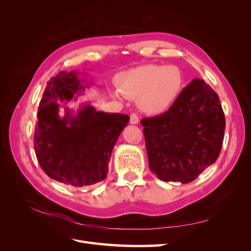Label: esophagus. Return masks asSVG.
<instances>
[{
  "instance_id": "1",
  "label": "esophagus",
  "mask_w": 251,
  "mask_h": 251,
  "mask_svg": "<svg viewBox=\"0 0 251 251\" xmlns=\"http://www.w3.org/2000/svg\"><path fill=\"white\" fill-rule=\"evenodd\" d=\"M138 121H139V117H138L137 114L132 113L131 116H130V123H131L132 125H137Z\"/></svg>"
}]
</instances>
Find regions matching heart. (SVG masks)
Listing matches in <instances>:
<instances>
[{
  "mask_svg": "<svg viewBox=\"0 0 251 251\" xmlns=\"http://www.w3.org/2000/svg\"><path fill=\"white\" fill-rule=\"evenodd\" d=\"M116 80L120 93L138 100L142 111L161 114L176 101L183 88L184 76L177 66L151 64L120 73ZM112 94L119 96L117 91Z\"/></svg>",
  "mask_w": 251,
  "mask_h": 251,
  "instance_id": "b5f03b06",
  "label": "heart"
}]
</instances>
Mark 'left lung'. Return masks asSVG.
<instances>
[{
    "label": "left lung",
    "instance_id": "left-lung-1",
    "mask_svg": "<svg viewBox=\"0 0 251 251\" xmlns=\"http://www.w3.org/2000/svg\"><path fill=\"white\" fill-rule=\"evenodd\" d=\"M140 123L150 170L162 181L189 183L221 151L224 112L218 94L203 79L189 82L168 111Z\"/></svg>",
    "mask_w": 251,
    "mask_h": 251
}]
</instances>
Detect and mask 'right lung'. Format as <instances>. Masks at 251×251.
<instances>
[{
  "label": "right lung",
  "instance_id": "right-lung-1",
  "mask_svg": "<svg viewBox=\"0 0 251 251\" xmlns=\"http://www.w3.org/2000/svg\"><path fill=\"white\" fill-rule=\"evenodd\" d=\"M77 74L63 71L50 78L34 131L41 168L51 179L71 187L91 186L107 177L112 150L130 120L125 114L100 112L90 104H82L74 115L58 103L70 101L85 90L87 85L82 86ZM59 112L65 115L60 117Z\"/></svg>",
  "mask_w": 251,
  "mask_h": 251
}]
</instances>
